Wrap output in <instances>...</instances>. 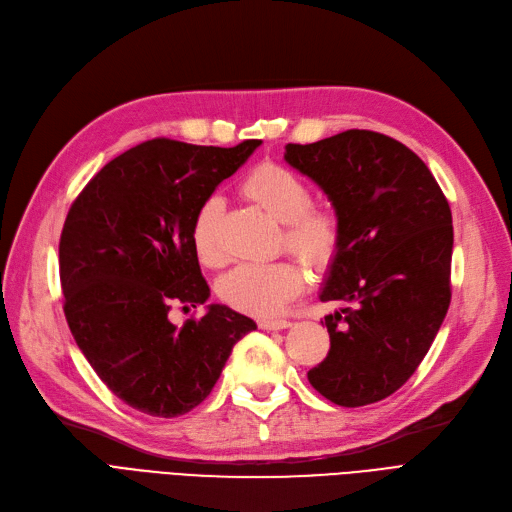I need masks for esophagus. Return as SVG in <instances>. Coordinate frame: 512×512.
<instances>
[{
  "mask_svg": "<svg viewBox=\"0 0 512 512\" xmlns=\"http://www.w3.org/2000/svg\"><path fill=\"white\" fill-rule=\"evenodd\" d=\"M258 326L262 330H284V328H290L292 324L288 320H260Z\"/></svg>",
  "mask_w": 512,
  "mask_h": 512,
  "instance_id": "obj_1",
  "label": "esophagus"
}]
</instances>
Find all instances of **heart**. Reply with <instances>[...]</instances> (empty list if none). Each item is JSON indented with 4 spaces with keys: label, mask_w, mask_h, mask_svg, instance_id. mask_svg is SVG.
<instances>
[{
    "label": "heart",
    "mask_w": 512,
    "mask_h": 512,
    "mask_svg": "<svg viewBox=\"0 0 512 512\" xmlns=\"http://www.w3.org/2000/svg\"><path fill=\"white\" fill-rule=\"evenodd\" d=\"M243 197L262 207L275 220L284 222L286 248L307 262L311 269L324 271L337 260L343 226L337 209L311 203L309 186L294 171L277 163H260L241 180ZM224 201L207 197L195 211L190 224V241L201 264L218 269L228 254L222 241ZM305 288V271L294 260L262 264H239L226 273L218 294L226 305L243 313L271 317L284 309Z\"/></svg>",
    "instance_id": "b5f03b06"
}]
</instances>
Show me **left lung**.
<instances>
[{
    "label": "left lung",
    "mask_w": 512,
    "mask_h": 512,
    "mask_svg": "<svg viewBox=\"0 0 512 512\" xmlns=\"http://www.w3.org/2000/svg\"><path fill=\"white\" fill-rule=\"evenodd\" d=\"M284 158L324 190L343 226L320 298L347 307L324 317L330 351L309 383L339 407L379 402L409 381L447 315L449 203L413 150L375 131L288 144Z\"/></svg>",
    "instance_id": "1"
}]
</instances>
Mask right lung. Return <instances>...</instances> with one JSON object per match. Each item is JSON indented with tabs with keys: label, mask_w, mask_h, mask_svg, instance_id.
<instances>
[{
	"label": "right lung",
	"mask_w": 512,
	"mask_h": 512,
	"mask_svg": "<svg viewBox=\"0 0 512 512\" xmlns=\"http://www.w3.org/2000/svg\"><path fill=\"white\" fill-rule=\"evenodd\" d=\"M260 144L156 137L116 156L69 207L59 241L65 320L99 379L146 415L199 407L235 343L256 330L226 305H209L184 326L171 322V311L209 298L190 241L192 216Z\"/></svg>",
	"instance_id": "1"
}]
</instances>
